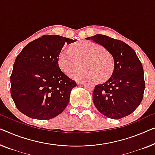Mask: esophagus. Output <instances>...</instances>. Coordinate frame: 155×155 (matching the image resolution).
I'll return each instance as SVG.
<instances>
[{"instance_id": "obj_1", "label": "esophagus", "mask_w": 155, "mask_h": 155, "mask_svg": "<svg viewBox=\"0 0 155 155\" xmlns=\"http://www.w3.org/2000/svg\"><path fill=\"white\" fill-rule=\"evenodd\" d=\"M84 84V81H77V85H82Z\"/></svg>"}]
</instances>
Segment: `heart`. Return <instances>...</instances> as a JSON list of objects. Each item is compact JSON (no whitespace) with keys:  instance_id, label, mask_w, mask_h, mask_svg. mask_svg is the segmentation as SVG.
<instances>
[{"instance_id":"1","label":"heart","mask_w":155,"mask_h":155,"mask_svg":"<svg viewBox=\"0 0 155 155\" xmlns=\"http://www.w3.org/2000/svg\"><path fill=\"white\" fill-rule=\"evenodd\" d=\"M70 51L60 53L58 65L66 75L74 79L95 77L103 81L110 77L114 68V59L102 46L88 41H77L70 46ZM82 62L84 68L77 72Z\"/></svg>"}]
</instances>
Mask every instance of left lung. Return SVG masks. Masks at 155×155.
Segmentation results:
<instances>
[{
  "label": "left lung",
  "instance_id": "8db88e82",
  "mask_svg": "<svg viewBox=\"0 0 155 155\" xmlns=\"http://www.w3.org/2000/svg\"><path fill=\"white\" fill-rule=\"evenodd\" d=\"M85 39L102 46L114 59L109 79L94 87L92 100L97 109L115 120L132 114L141 102L145 90L143 68L135 51L124 41L104 35Z\"/></svg>",
  "mask_w": 155,
  "mask_h": 155
}]
</instances>
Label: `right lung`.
Instances as JSON below:
<instances>
[{
    "label": "right lung",
    "instance_id": "obj_1",
    "mask_svg": "<svg viewBox=\"0 0 155 155\" xmlns=\"http://www.w3.org/2000/svg\"><path fill=\"white\" fill-rule=\"evenodd\" d=\"M77 40L45 35L23 48L16 58L10 77L11 96L18 110L31 118L49 120L68 106L77 86L58 66L64 44Z\"/></svg>",
    "mask_w": 155,
    "mask_h": 155
}]
</instances>
